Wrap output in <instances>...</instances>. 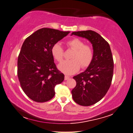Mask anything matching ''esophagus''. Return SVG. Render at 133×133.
<instances>
[{"mask_svg":"<svg viewBox=\"0 0 133 133\" xmlns=\"http://www.w3.org/2000/svg\"><path fill=\"white\" fill-rule=\"evenodd\" d=\"M69 78H70L69 76H67V75H65V76H64V79L66 80H66H68Z\"/></svg>","mask_w":133,"mask_h":133,"instance_id":"obj_1","label":"esophagus"}]
</instances>
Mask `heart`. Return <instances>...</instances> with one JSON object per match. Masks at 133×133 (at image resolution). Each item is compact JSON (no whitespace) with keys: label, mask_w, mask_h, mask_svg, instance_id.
<instances>
[{"label":"heart","mask_w":133,"mask_h":133,"mask_svg":"<svg viewBox=\"0 0 133 133\" xmlns=\"http://www.w3.org/2000/svg\"><path fill=\"white\" fill-rule=\"evenodd\" d=\"M66 45L74 50L71 56V60H66L58 65L59 70L67 75L74 74L79 70L81 66L85 69L91 64L94 58V51L89 45L78 38H73L67 42ZM52 57L56 61L61 62L63 58L64 51L61 44L56 43L51 50Z\"/></svg>","instance_id":"obj_1"}]
</instances>
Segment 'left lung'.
Here are the masks:
<instances>
[{
  "label": "left lung",
  "mask_w": 133,
  "mask_h": 133,
  "mask_svg": "<svg viewBox=\"0 0 133 133\" xmlns=\"http://www.w3.org/2000/svg\"><path fill=\"white\" fill-rule=\"evenodd\" d=\"M72 35L88 39L92 45L93 60L85 71L73 77L77 84L71 91L76 103L91 106L104 97L111 85L114 70L111 51L108 42L94 31L73 32Z\"/></svg>",
  "instance_id": "left-lung-1"
}]
</instances>
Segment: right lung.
Returning a JSON list of instances; mask_svg holds the SVG:
<instances>
[{"label": "right lung", "mask_w": 133, "mask_h": 133, "mask_svg": "<svg viewBox=\"0 0 133 133\" xmlns=\"http://www.w3.org/2000/svg\"><path fill=\"white\" fill-rule=\"evenodd\" d=\"M43 28L25 39L18 58V77L22 90L36 102H45L55 95V87L64 75L56 68L51 50L69 34Z\"/></svg>", "instance_id": "1"}]
</instances>
